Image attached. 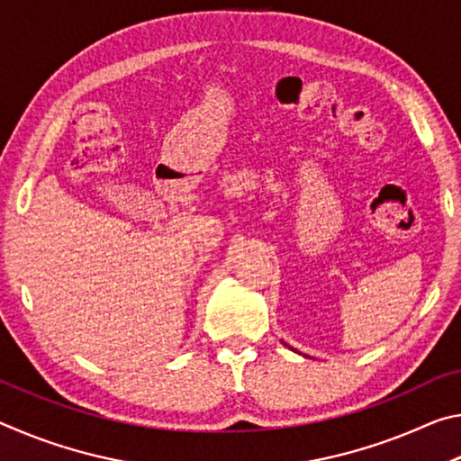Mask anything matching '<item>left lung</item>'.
<instances>
[{
  "instance_id": "left-lung-1",
  "label": "left lung",
  "mask_w": 461,
  "mask_h": 461,
  "mask_svg": "<svg viewBox=\"0 0 461 461\" xmlns=\"http://www.w3.org/2000/svg\"><path fill=\"white\" fill-rule=\"evenodd\" d=\"M285 346H286V343H285Z\"/></svg>"
}]
</instances>
